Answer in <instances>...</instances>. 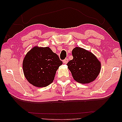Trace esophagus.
<instances>
[{
	"mask_svg": "<svg viewBox=\"0 0 122 122\" xmlns=\"http://www.w3.org/2000/svg\"><path fill=\"white\" fill-rule=\"evenodd\" d=\"M63 62L64 64H66V63L68 62V59H67V58H66L64 60H63Z\"/></svg>",
	"mask_w": 122,
	"mask_h": 122,
	"instance_id": "esophagus-1",
	"label": "esophagus"
}]
</instances>
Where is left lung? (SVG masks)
<instances>
[{
    "label": "left lung",
    "instance_id": "obj_1",
    "mask_svg": "<svg viewBox=\"0 0 122 122\" xmlns=\"http://www.w3.org/2000/svg\"><path fill=\"white\" fill-rule=\"evenodd\" d=\"M73 59L67 63L75 81L81 84L94 81L101 69V62L96 56L86 50L76 47L72 51Z\"/></svg>",
    "mask_w": 122,
    "mask_h": 122
}]
</instances>
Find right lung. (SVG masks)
Listing matches in <instances>:
<instances>
[{"instance_id": "obj_1", "label": "right lung", "mask_w": 122, "mask_h": 122, "mask_svg": "<svg viewBox=\"0 0 122 122\" xmlns=\"http://www.w3.org/2000/svg\"><path fill=\"white\" fill-rule=\"evenodd\" d=\"M63 64L59 56L49 47L34 46L23 61L25 77L36 87H45L54 79L56 71Z\"/></svg>"}]
</instances>
